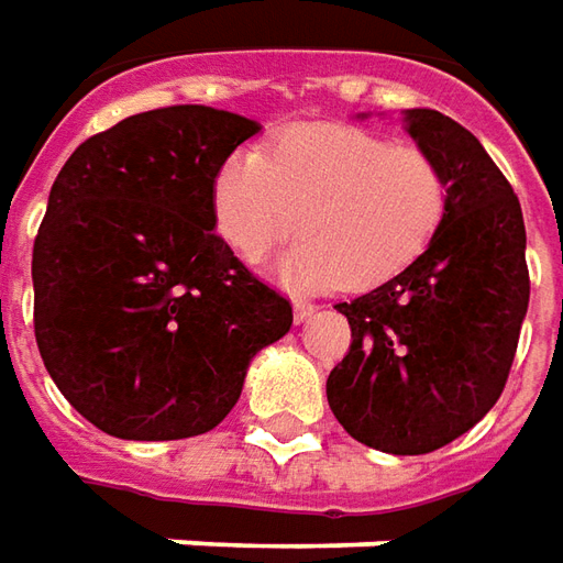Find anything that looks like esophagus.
<instances>
[{"mask_svg": "<svg viewBox=\"0 0 563 563\" xmlns=\"http://www.w3.org/2000/svg\"><path fill=\"white\" fill-rule=\"evenodd\" d=\"M316 303H309V300H294V322H307L316 316Z\"/></svg>", "mask_w": 563, "mask_h": 563, "instance_id": "esophagus-1", "label": "esophagus"}]
</instances>
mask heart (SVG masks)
<instances>
[{"label":"heart","instance_id":"b5f03b06","mask_svg":"<svg viewBox=\"0 0 563 563\" xmlns=\"http://www.w3.org/2000/svg\"><path fill=\"white\" fill-rule=\"evenodd\" d=\"M210 198L217 232L247 263L307 232L275 263L288 288L368 290L431 247L449 183L431 151L390 145L360 126L307 123L282 132L269 151L229 154Z\"/></svg>","mask_w":563,"mask_h":563}]
</instances>
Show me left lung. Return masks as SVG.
I'll list each match as a JSON object with an SVG mask.
<instances>
[{
	"label": "left lung",
	"mask_w": 563,
	"mask_h": 563,
	"mask_svg": "<svg viewBox=\"0 0 563 563\" xmlns=\"http://www.w3.org/2000/svg\"><path fill=\"white\" fill-rule=\"evenodd\" d=\"M406 132L446 173V217L406 273L338 303L353 343L325 390L353 440L424 455L496 406L530 303V273L518 195L484 145L431 108L406 111Z\"/></svg>",
	"instance_id": "left-lung-1"
}]
</instances>
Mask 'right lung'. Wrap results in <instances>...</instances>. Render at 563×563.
Masks as SVG:
<instances>
[{"label": "right lung", "instance_id": "obj_1", "mask_svg": "<svg viewBox=\"0 0 563 563\" xmlns=\"http://www.w3.org/2000/svg\"><path fill=\"white\" fill-rule=\"evenodd\" d=\"M260 132L203 104L126 117L86 139L33 244L36 346L64 399L120 440L213 431L290 303L213 229V176Z\"/></svg>", "mask_w": 563, "mask_h": 563}]
</instances>
